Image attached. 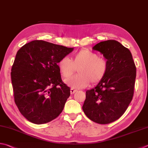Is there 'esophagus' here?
<instances>
[{
  "mask_svg": "<svg viewBox=\"0 0 148 148\" xmlns=\"http://www.w3.org/2000/svg\"><path fill=\"white\" fill-rule=\"evenodd\" d=\"M77 90H75V89H74V88H71V90H70V93H71V95H73V94H74L75 92H76Z\"/></svg>",
  "mask_w": 148,
  "mask_h": 148,
  "instance_id": "esophagus-1",
  "label": "esophagus"
}]
</instances>
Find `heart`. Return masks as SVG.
Returning <instances> with one entry per match:
<instances>
[{"label": "heart", "mask_w": 148, "mask_h": 148, "mask_svg": "<svg viewBox=\"0 0 148 148\" xmlns=\"http://www.w3.org/2000/svg\"><path fill=\"white\" fill-rule=\"evenodd\" d=\"M61 75L64 78L71 76L78 68L79 74L65 80L71 88H85L91 82L93 84L99 83L104 79L108 70V62L105 58L89 49H82L74 55L72 60L64 57L58 62Z\"/></svg>", "instance_id": "1"}]
</instances>
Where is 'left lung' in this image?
Segmentation results:
<instances>
[{
  "label": "left lung",
  "instance_id": "1",
  "mask_svg": "<svg viewBox=\"0 0 148 148\" xmlns=\"http://www.w3.org/2000/svg\"><path fill=\"white\" fill-rule=\"evenodd\" d=\"M93 49L106 58L108 70L95 88L86 92L82 110L91 121L107 124L121 117L132 100L136 66L130 50L118 41L100 42Z\"/></svg>",
  "mask_w": 148,
  "mask_h": 148
}]
</instances>
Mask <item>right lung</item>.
Instances as JSON below:
<instances>
[{
  "label": "right lung",
  "mask_w": 148,
  "mask_h": 148,
  "mask_svg": "<svg viewBox=\"0 0 148 148\" xmlns=\"http://www.w3.org/2000/svg\"><path fill=\"white\" fill-rule=\"evenodd\" d=\"M73 50L37 40L16 53L11 72L14 100L29 122L45 124L62 113L70 88L62 80L57 64Z\"/></svg>",
  "instance_id": "1"
}]
</instances>
